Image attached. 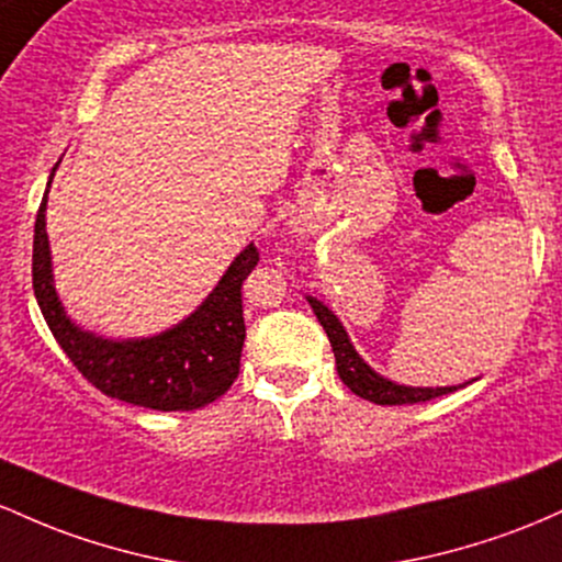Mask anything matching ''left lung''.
Listing matches in <instances>:
<instances>
[{
	"instance_id": "8db88e82",
	"label": "left lung",
	"mask_w": 562,
	"mask_h": 562,
	"mask_svg": "<svg viewBox=\"0 0 562 562\" xmlns=\"http://www.w3.org/2000/svg\"><path fill=\"white\" fill-rule=\"evenodd\" d=\"M307 302H311L313 313L318 315L321 326H324L326 337H329L339 380L348 384L352 393L361 395V398L380 403V406H403V403H425V401L440 398V395H449L457 390V387H403V384L384 380V376L376 374V371H371L369 363H363V358L358 356L356 348L350 345L348 331L342 329L337 315H334L324 302L313 297H307Z\"/></svg>"
}]
</instances>
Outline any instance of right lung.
<instances>
[{"label": "right lung", "instance_id": "obj_1", "mask_svg": "<svg viewBox=\"0 0 562 562\" xmlns=\"http://www.w3.org/2000/svg\"><path fill=\"white\" fill-rule=\"evenodd\" d=\"M44 210H47V193L34 225V262H31L34 294L49 331L81 371V376L109 398L154 408V412H193L220 398L241 369V348L247 337L241 283L260 262L255 244H249L233 260L204 305L175 329L150 339L113 342L81 331L63 313L49 270Z\"/></svg>", "mask_w": 562, "mask_h": 562}]
</instances>
